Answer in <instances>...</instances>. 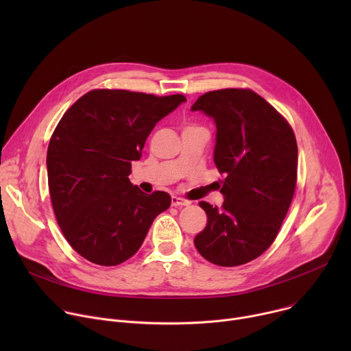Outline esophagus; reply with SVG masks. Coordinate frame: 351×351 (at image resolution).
<instances>
[{
	"label": "esophagus",
	"instance_id": "obj_1",
	"mask_svg": "<svg viewBox=\"0 0 351 351\" xmlns=\"http://www.w3.org/2000/svg\"><path fill=\"white\" fill-rule=\"evenodd\" d=\"M171 204H172V207H183V206H189L190 202H187V199H184V198H182V197L172 195Z\"/></svg>",
	"mask_w": 351,
	"mask_h": 351
}]
</instances>
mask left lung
<instances>
[{"label":"left lung","mask_w":351,"mask_h":351,"mask_svg":"<svg viewBox=\"0 0 351 351\" xmlns=\"http://www.w3.org/2000/svg\"><path fill=\"white\" fill-rule=\"evenodd\" d=\"M191 111L214 119V162L226 173L222 207L199 202L207 226L194 245L215 265H243L274 243L287 214L297 180L295 137L287 121L248 88L206 93Z\"/></svg>","instance_id":"obj_1"}]
</instances>
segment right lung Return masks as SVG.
<instances>
[{
  "label": "right lung",
  "instance_id": "obj_1",
  "mask_svg": "<svg viewBox=\"0 0 351 351\" xmlns=\"http://www.w3.org/2000/svg\"><path fill=\"white\" fill-rule=\"evenodd\" d=\"M186 97L91 90L64 114L47 152V173L58 225L83 258L114 267L137 253L165 191L143 193L129 180L154 126Z\"/></svg>",
  "mask_w": 351,
  "mask_h": 351
}]
</instances>
